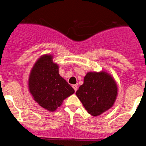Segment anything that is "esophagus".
<instances>
[{
	"mask_svg": "<svg viewBox=\"0 0 146 146\" xmlns=\"http://www.w3.org/2000/svg\"><path fill=\"white\" fill-rule=\"evenodd\" d=\"M73 89H74L75 90V92H76L77 91V89H78V86H77V85H73Z\"/></svg>",
	"mask_w": 146,
	"mask_h": 146,
	"instance_id": "esophagus-1",
	"label": "esophagus"
}]
</instances>
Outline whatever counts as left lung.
Instances as JSON below:
<instances>
[{
    "instance_id": "1",
    "label": "left lung",
    "mask_w": 146,
    "mask_h": 146,
    "mask_svg": "<svg viewBox=\"0 0 146 146\" xmlns=\"http://www.w3.org/2000/svg\"><path fill=\"white\" fill-rule=\"evenodd\" d=\"M76 94L87 112L97 116L113 107L117 98L118 87L114 78L107 72H88Z\"/></svg>"
}]
</instances>
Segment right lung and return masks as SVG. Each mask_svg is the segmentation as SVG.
I'll return each instance as SVG.
<instances>
[{
	"label": "right lung",
	"instance_id": "add662e5",
	"mask_svg": "<svg viewBox=\"0 0 146 146\" xmlns=\"http://www.w3.org/2000/svg\"><path fill=\"white\" fill-rule=\"evenodd\" d=\"M29 92L40 106L53 112L74 89L59 74V66L52 54L42 55L32 68L28 79Z\"/></svg>",
	"mask_w": 146,
	"mask_h": 146
}]
</instances>
